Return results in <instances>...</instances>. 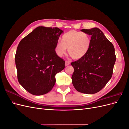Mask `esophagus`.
Wrapping results in <instances>:
<instances>
[{"label":"esophagus","mask_w":129,"mask_h":129,"mask_svg":"<svg viewBox=\"0 0 129 129\" xmlns=\"http://www.w3.org/2000/svg\"><path fill=\"white\" fill-rule=\"evenodd\" d=\"M70 62L69 61H65V66H69V64H70Z\"/></svg>","instance_id":"obj_1"}]
</instances>
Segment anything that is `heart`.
<instances>
[{
  "mask_svg": "<svg viewBox=\"0 0 129 129\" xmlns=\"http://www.w3.org/2000/svg\"><path fill=\"white\" fill-rule=\"evenodd\" d=\"M91 44V38L89 34L72 30L62 36L61 42H56L55 52L58 56L62 57L68 49L71 57L74 59L79 60L87 54Z\"/></svg>",
  "mask_w": 129,
  "mask_h": 129,
  "instance_id": "heart-1",
  "label": "heart"
}]
</instances>
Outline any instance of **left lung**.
<instances>
[{
    "label": "left lung",
    "mask_w": 129,
    "mask_h": 129,
    "mask_svg": "<svg viewBox=\"0 0 129 129\" xmlns=\"http://www.w3.org/2000/svg\"><path fill=\"white\" fill-rule=\"evenodd\" d=\"M81 30L91 36V44L86 55L72 62L74 69L72 83L79 92L93 94L102 89L111 79L116 60L115 48L97 27Z\"/></svg>",
    "instance_id": "1"
}]
</instances>
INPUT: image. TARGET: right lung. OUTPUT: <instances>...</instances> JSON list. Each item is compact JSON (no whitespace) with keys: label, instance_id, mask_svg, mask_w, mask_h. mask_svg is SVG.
Instances as JSON below:
<instances>
[{"label":"right lung","instance_id":"1","mask_svg":"<svg viewBox=\"0 0 129 129\" xmlns=\"http://www.w3.org/2000/svg\"><path fill=\"white\" fill-rule=\"evenodd\" d=\"M57 27L39 26L19 42L15 56L19 83L31 94L49 92L55 75L64 68V61L55 52L61 33Z\"/></svg>","mask_w":129,"mask_h":129}]
</instances>
